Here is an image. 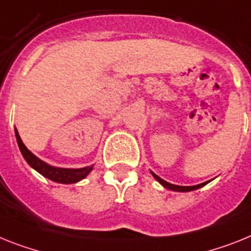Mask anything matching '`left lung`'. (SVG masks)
<instances>
[{"instance_id": "left-lung-1", "label": "left lung", "mask_w": 251, "mask_h": 251, "mask_svg": "<svg viewBox=\"0 0 251 251\" xmlns=\"http://www.w3.org/2000/svg\"><path fill=\"white\" fill-rule=\"evenodd\" d=\"M151 175H153V177L155 178V180L159 182V184L162 185L163 187H166V189H168V190H172V191H178V193H186V191H193V190H197V189H201V187H203L204 185H207L209 181H207V182H203V184H199V185H194V186H180V185H174V184H170V182H167V181H165L163 178H161L159 176H157V175L154 174V172H151Z\"/></svg>"}]
</instances>
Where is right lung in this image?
Returning <instances> with one entry per match:
<instances>
[{
    "instance_id": "right-lung-1",
    "label": "right lung",
    "mask_w": 251,
    "mask_h": 251,
    "mask_svg": "<svg viewBox=\"0 0 251 251\" xmlns=\"http://www.w3.org/2000/svg\"><path fill=\"white\" fill-rule=\"evenodd\" d=\"M15 135H16V140H18L19 149L22 151L25 161L28 162V165L31 168H34L37 172H39L42 176L50 178V180L54 181V182H60V184H75V182H79L80 180L85 178L90 174V171L93 170V166H86V167L83 168H61L48 165V163L43 162L42 159H39L37 155L33 154L25 147V144L23 143L22 138H20L16 129H15Z\"/></svg>"
}]
</instances>
